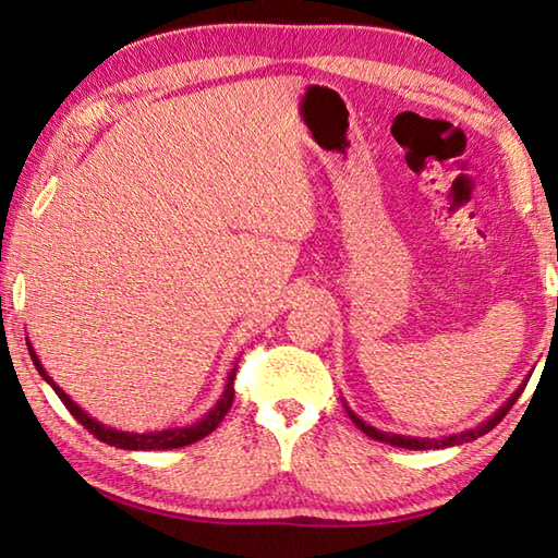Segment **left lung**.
Masks as SVG:
<instances>
[{"mask_svg": "<svg viewBox=\"0 0 558 558\" xmlns=\"http://www.w3.org/2000/svg\"><path fill=\"white\" fill-rule=\"evenodd\" d=\"M529 381V379H526ZM524 386L526 384H522L519 386V389L509 396V399L499 405V409L489 415L487 421H483L480 423V426H475V428H468V430H462V433H452V436H442V438H413V436H399V433H386V430H379V428H374V426H369V423H364L362 418H359V415L349 409V405L344 403V409H347V413H349V418H352V423L354 426L362 430V433H366V436L369 438H374V440H379V442H386V446H396V448H409V450H430V448H452V446H462V442H470V440H477L480 436H485V433H489L493 430L499 421L505 418L507 415V411L512 409L514 405V401L519 399V393L524 391Z\"/></svg>", "mask_w": 558, "mask_h": 558, "instance_id": "1", "label": "left lung"}]
</instances>
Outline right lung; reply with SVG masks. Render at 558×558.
<instances>
[{
    "instance_id": "right-lung-1",
    "label": "right lung",
    "mask_w": 558,
    "mask_h": 558,
    "mask_svg": "<svg viewBox=\"0 0 558 558\" xmlns=\"http://www.w3.org/2000/svg\"><path fill=\"white\" fill-rule=\"evenodd\" d=\"M26 347H29V354H32V362L36 366V372H39L44 376V381L51 386V389L56 391V396L63 401L65 409L71 411V415L75 421L81 423V426H86L93 436H96L98 440L108 442V446H116V448H122V450H169V448H184V446H192V442L202 440L209 436L211 430H216V426L223 421V415L229 413L231 403H233V379H235V369L229 372V376H226V386H223V393L221 399L214 403V409L202 415L199 421L189 423V426H179V428H165V430H149V433H128V430H118V428H110L106 426V423H100L93 418V415H88L86 411L81 409L78 403H73V399L69 393H65L59 384H56L49 374H46L44 364L39 362V356H36L32 342H26Z\"/></svg>"
}]
</instances>
